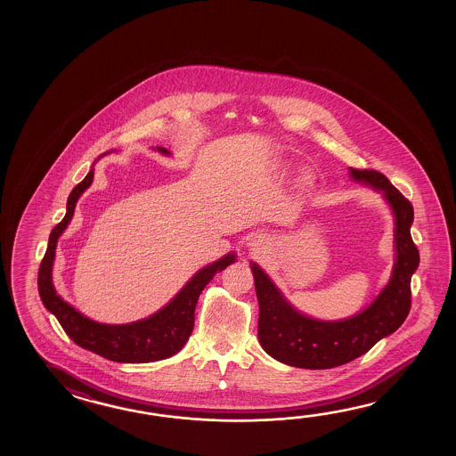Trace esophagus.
<instances>
[{
  "label": "esophagus",
  "instance_id": "1",
  "mask_svg": "<svg viewBox=\"0 0 456 456\" xmlns=\"http://www.w3.org/2000/svg\"><path fill=\"white\" fill-rule=\"evenodd\" d=\"M249 248H251L252 252H256V254H262V252L267 251V244H269V241L264 238V236H252L251 240H249Z\"/></svg>",
  "mask_w": 456,
  "mask_h": 456
}]
</instances>
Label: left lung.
<instances>
[{
	"instance_id": "1",
	"label": "left lung",
	"mask_w": 456,
	"mask_h": 456,
	"mask_svg": "<svg viewBox=\"0 0 456 456\" xmlns=\"http://www.w3.org/2000/svg\"><path fill=\"white\" fill-rule=\"evenodd\" d=\"M350 175L383 192L393 208L396 220L393 275L377 300L359 314L342 321H318L290 306L265 272L251 264L259 301L257 336L262 349L291 367L324 370L349 363L393 334L411 310V277L419 265V251L411 236L414 208L379 171L350 167Z\"/></svg>"
}]
</instances>
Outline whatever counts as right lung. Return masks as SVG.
Segmentation results:
<instances>
[{
    "instance_id": "right-lung-1",
    "label": "right lung",
    "mask_w": 456,
    "mask_h": 456,
    "mask_svg": "<svg viewBox=\"0 0 456 456\" xmlns=\"http://www.w3.org/2000/svg\"><path fill=\"white\" fill-rule=\"evenodd\" d=\"M158 151L169 155L163 146H158ZM93 175L94 173L91 169L86 177L71 191L67 202V214L50 232L49 246L40 262L37 277L40 300L52 314H55L69 339L83 349L120 363H145L167 359L183 349L192 334L195 306L205 285L214 279L216 272L226 269L236 257L234 254H228L220 261L200 269L163 310L146 320L130 324H101L89 320L57 295L52 283V265L59 236L69 226L77 199L93 183Z\"/></svg>"
}]
</instances>
